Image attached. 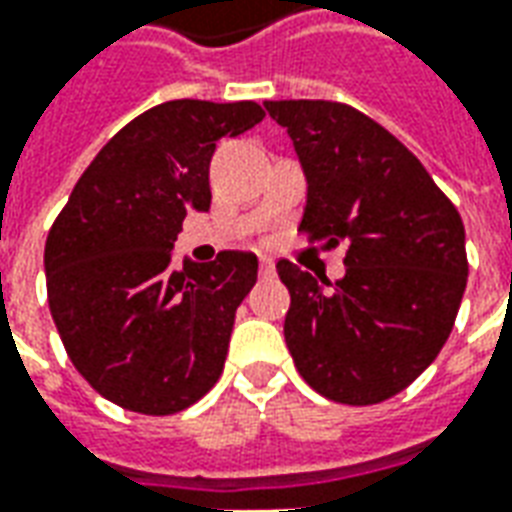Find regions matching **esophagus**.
Returning <instances> with one entry per match:
<instances>
[{
  "mask_svg": "<svg viewBox=\"0 0 512 512\" xmlns=\"http://www.w3.org/2000/svg\"><path fill=\"white\" fill-rule=\"evenodd\" d=\"M257 268H260V277H263V279H271L274 274H277V266H274V260H268V257H260Z\"/></svg>",
  "mask_w": 512,
  "mask_h": 512,
  "instance_id": "esophagus-1",
  "label": "esophagus"
}]
</instances>
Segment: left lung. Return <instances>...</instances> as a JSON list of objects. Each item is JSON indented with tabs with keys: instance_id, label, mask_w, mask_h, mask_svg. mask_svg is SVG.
Returning a JSON list of instances; mask_svg holds the SVG:
<instances>
[{
	"instance_id": "1",
	"label": "left lung",
	"mask_w": 512,
	"mask_h": 512,
	"mask_svg": "<svg viewBox=\"0 0 512 512\" xmlns=\"http://www.w3.org/2000/svg\"><path fill=\"white\" fill-rule=\"evenodd\" d=\"M307 175L299 233L345 244V277L279 260L285 343L301 378L334 403L403 392L447 343L469 260L458 208L373 117L337 101H266Z\"/></svg>"
}]
</instances>
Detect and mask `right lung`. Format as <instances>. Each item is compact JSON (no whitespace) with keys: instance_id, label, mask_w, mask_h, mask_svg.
Wrapping results in <instances>:
<instances>
[{"instance_id":"1","label":"right lung","mask_w":512,"mask_h":512,"mask_svg":"<svg viewBox=\"0 0 512 512\" xmlns=\"http://www.w3.org/2000/svg\"><path fill=\"white\" fill-rule=\"evenodd\" d=\"M266 117L255 101H167L117 131L73 186L46 238L57 332L87 384L120 408L169 417L224 370L252 252L172 268L189 211L211 208L216 142Z\"/></svg>"}]
</instances>
